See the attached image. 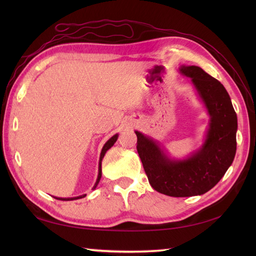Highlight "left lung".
<instances>
[{"label": "left lung", "instance_id": "1", "mask_svg": "<svg viewBox=\"0 0 256 256\" xmlns=\"http://www.w3.org/2000/svg\"><path fill=\"white\" fill-rule=\"evenodd\" d=\"M179 72L192 81L210 116L202 146L186 158L175 160L155 140L138 131L135 134L150 186L170 197H192L214 188L231 166L236 152L238 118L220 81L197 66H180Z\"/></svg>", "mask_w": 256, "mask_h": 256}]
</instances>
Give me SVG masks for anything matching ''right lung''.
Returning a JSON list of instances; mask_svg holds the SVG:
<instances>
[{
  "mask_svg": "<svg viewBox=\"0 0 256 256\" xmlns=\"http://www.w3.org/2000/svg\"><path fill=\"white\" fill-rule=\"evenodd\" d=\"M118 134H116V135H113V136L108 140V142L103 145V148H102V150H101V154H100V160H99V174H98V178H96V184H94V188L92 189H96V187L98 186V184H99V182H100V179H101V176H102V170H101V162H102V160H103V157H104V155H106V150H110L112 146L114 145V143L116 142V140H118ZM84 197H86V194H81V196H78V197H72V198H59V197H55L56 199H58V200H64V201H70V200H77V199H80V198H84Z\"/></svg>",
  "mask_w": 256,
  "mask_h": 256,
  "instance_id": "right-lung-1",
  "label": "right lung"
}]
</instances>
